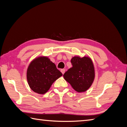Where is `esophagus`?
<instances>
[{"instance_id":"esophagus-1","label":"esophagus","mask_w":127,"mask_h":127,"mask_svg":"<svg viewBox=\"0 0 127 127\" xmlns=\"http://www.w3.org/2000/svg\"><path fill=\"white\" fill-rule=\"evenodd\" d=\"M61 72H62V74H64V73H65V69H61Z\"/></svg>"}]
</instances>
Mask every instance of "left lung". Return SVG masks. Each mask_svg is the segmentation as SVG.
Instances as JSON below:
<instances>
[{"label": "left lung", "mask_w": 127, "mask_h": 127, "mask_svg": "<svg viewBox=\"0 0 127 127\" xmlns=\"http://www.w3.org/2000/svg\"><path fill=\"white\" fill-rule=\"evenodd\" d=\"M72 67L64 74L66 81L79 93L84 92L92 85L95 77L93 63L88 57L75 56L71 60Z\"/></svg>", "instance_id": "8db88e82"}]
</instances>
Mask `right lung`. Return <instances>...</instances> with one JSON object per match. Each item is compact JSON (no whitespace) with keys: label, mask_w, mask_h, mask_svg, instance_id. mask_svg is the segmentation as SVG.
<instances>
[{"label":"right lung","mask_w":127,"mask_h":127,"mask_svg":"<svg viewBox=\"0 0 127 127\" xmlns=\"http://www.w3.org/2000/svg\"><path fill=\"white\" fill-rule=\"evenodd\" d=\"M62 75L55 64L48 57H39L31 62L27 72V79L33 92L43 94Z\"/></svg>","instance_id":"right-lung-1"}]
</instances>
